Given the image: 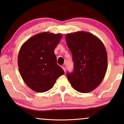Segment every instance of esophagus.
Returning <instances> with one entry per match:
<instances>
[{
	"mask_svg": "<svg viewBox=\"0 0 124 124\" xmlns=\"http://www.w3.org/2000/svg\"><path fill=\"white\" fill-rule=\"evenodd\" d=\"M62 68L63 69V70L64 71H65H65H66V69H65V66H62Z\"/></svg>",
	"mask_w": 124,
	"mask_h": 124,
	"instance_id": "1",
	"label": "esophagus"
}]
</instances>
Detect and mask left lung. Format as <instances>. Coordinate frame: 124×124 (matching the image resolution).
<instances>
[{
    "mask_svg": "<svg viewBox=\"0 0 124 124\" xmlns=\"http://www.w3.org/2000/svg\"><path fill=\"white\" fill-rule=\"evenodd\" d=\"M66 41L74 63L73 70L67 73L68 80L78 92L92 91L101 84L107 70L105 46L95 36L83 31L67 34Z\"/></svg>",
    "mask_w": 124,
    "mask_h": 124,
    "instance_id": "left-lung-1",
    "label": "left lung"
}]
</instances>
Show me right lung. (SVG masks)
Wrapping results in <instances>:
<instances>
[{"mask_svg":"<svg viewBox=\"0 0 124 124\" xmlns=\"http://www.w3.org/2000/svg\"><path fill=\"white\" fill-rule=\"evenodd\" d=\"M62 36L43 32L23 43L18 56V65L22 79L37 92L47 91L56 79L65 73L56 62L54 50Z\"/></svg>","mask_w":124,"mask_h":124,"instance_id":"obj_1","label":"right lung"}]
</instances>
